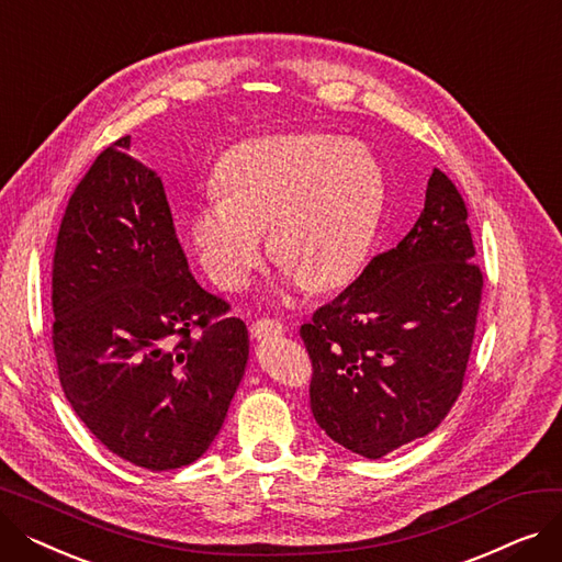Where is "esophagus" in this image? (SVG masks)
I'll return each mask as SVG.
<instances>
[{
  "mask_svg": "<svg viewBox=\"0 0 562 562\" xmlns=\"http://www.w3.org/2000/svg\"><path fill=\"white\" fill-rule=\"evenodd\" d=\"M252 337L266 339V337H278L284 333V323L278 318H257L250 326Z\"/></svg>",
  "mask_w": 562,
  "mask_h": 562,
  "instance_id": "obj_1",
  "label": "esophagus"
}]
</instances>
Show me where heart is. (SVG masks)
Listing matches in <instances>:
<instances>
[{
	"label": "heart",
	"mask_w": 562,
	"mask_h": 562,
	"mask_svg": "<svg viewBox=\"0 0 562 562\" xmlns=\"http://www.w3.org/2000/svg\"><path fill=\"white\" fill-rule=\"evenodd\" d=\"M221 191L191 214L193 252L216 284L241 289L271 250L289 282L333 291L356 278L373 248L385 175L358 140L278 134L239 147L218 168Z\"/></svg>",
	"instance_id": "heart-1"
}]
</instances>
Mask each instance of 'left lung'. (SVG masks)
<instances>
[{"label":"left lung","mask_w":562,"mask_h":562,"mask_svg":"<svg viewBox=\"0 0 562 562\" xmlns=\"http://www.w3.org/2000/svg\"><path fill=\"white\" fill-rule=\"evenodd\" d=\"M467 218L435 168L415 227L301 326L312 415L344 449L378 460L432 432L458 401L483 299Z\"/></svg>","instance_id":"1"}]
</instances>
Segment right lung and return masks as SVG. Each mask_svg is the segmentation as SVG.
I'll return each mask as SVG.
<instances>
[{"mask_svg": "<svg viewBox=\"0 0 562 562\" xmlns=\"http://www.w3.org/2000/svg\"><path fill=\"white\" fill-rule=\"evenodd\" d=\"M117 138L68 200L52 263V346L77 417L123 460L180 469L218 435L248 328L204 291L164 184Z\"/></svg>", "mask_w": 562, "mask_h": 562, "instance_id": "right-lung-1", "label": "right lung"}]
</instances>
